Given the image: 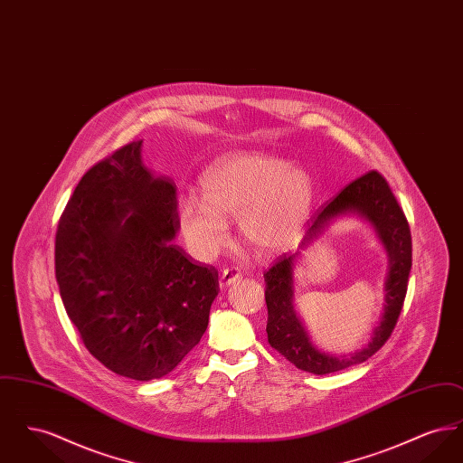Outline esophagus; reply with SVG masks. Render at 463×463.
Masks as SVG:
<instances>
[{
	"mask_svg": "<svg viewBox=\"0 0 463 463\" xmlns=\"http://www.w3.org/2000/svg\"><path fill=\"white\" fill-rule=\"evenodd\" d=\"M240 278H241V272L238 269H223L221 272L219 283H221V288L231 287L236 281H240Z\"/></svg>",
	"mask_w": 463,
	"mask_h": 463,
	"instance_id": "1",
	"label": "esophagus"
}]
</instances>
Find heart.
<instances>
[{
    "label": "heart",
    "instance_id": "obj_1",
    "mask_svg": "<svg viewBox=\"0 0 463 463\" xmlns=\"http://www.w3.org/2000/svg\"><path fill=\"white\" fill-rule=\"evenodd\" d=\"M201 191L203 199L176 201L182 238L201 262L227 242L231 219H238L242 240L257 251H285L300 238L316 196L304 166L260 153L222 157L201 176Z\"/></svg>",
    "mask_w": 463,
    "mask_h": 463
}]
</instances>
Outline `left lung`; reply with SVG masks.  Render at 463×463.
<instances>
[{
	"label": "left lung",
	"mask_w": 463,
	"mask_h": 463,
	"mask_svg": "<svg viewBox=\"0 0 463 463\" xmlns=\"http://www.w3.org/2000/svg\"><path fill=\"white\" fill-rule=\"evenodd\" d=\"M344 217H357L373 227L374 234L387 253V272L383 281V308L372 333V340L359 351L345 355L325 353L312 344L307 328L295 307V265L302 251L279 260L265 272L267 338L269 344L285 355L298 370L328 374L351 368L372 357L391 336L406 297L411 269L410 225L387 180L378 172L354 180L330 203H326L308 225L302 250L317 241L331 223Z\"/></svg>",
	"instance_id": "1"
}]
</instances>
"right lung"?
<instances>
[{
  "label": "right lung",
  "instance_id": "right-lung-1",
  "mask_svg": "<svg viewBox=\"0 0 463 463\" xmlns=\"http://www.w3.org/2000/svg\"><path fill=\"white\" fill-rule=\"evenodd\" d=\"M140 153L142 140L132 142L80 180L57 227L55 278L90 354L149 382L201 340L219 274L174 242L175 185Z\"/></svg>",
  "mask_w": 463,
  "mask_h": 463
}]
</instances>
